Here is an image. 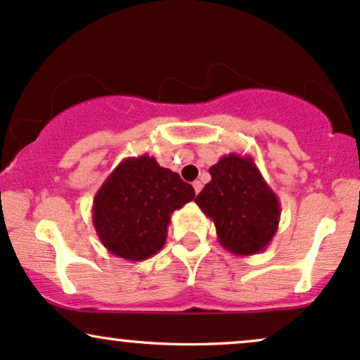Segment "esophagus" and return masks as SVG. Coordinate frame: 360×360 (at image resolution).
Segmentation results:
<instances>
[{
	"instance_id": "esophagus-1",
	"label": "esophagus",
	"mask_w": 360,
	"mask_h": 360,
	"mask_svg": "<svg viewBox=\"0 0 360 360\" xmlns=\"http://www.w3.org/2000/svg\"><path fill=\"white\" fill-rule=\"evenodd\" d=\"M193 190H195V193H198L202 190V181H193Z\"/></svg>"
}]
</instances>
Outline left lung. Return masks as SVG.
Wrapping results in <instances>:
<instances>
[{
    "label": "left lung",
    "instance_id": "obj_1",
    "mask_svg": "<svg viewBox=\"0 0 360 360\" xmlns=\"http://www.w3.org/2000/svg\"><path fill=\"white\" fill-rule=\"evenodd\" d=\"M209 173L212 180L195 202L214 221L221 246L236 256L263 252L278 231L281 205L255 158L239 153L224 155L209 168Z\"/></svg>",
    "mask_w": 360,
    "mask_h": 360
}]
</instances>
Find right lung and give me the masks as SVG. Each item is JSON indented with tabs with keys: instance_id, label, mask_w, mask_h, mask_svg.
I'll return each mask as SVG.
<instances>
[{
	"instance_id": "obj_1",
	"label": "right lung",
	"mask_w": 360,
	"mask_h": 360,
	"mask_svg": "<svg viewBox=\"0 0 360 360\" xmlns=\"http://www.w3.org/2000/svg\"><path fill=\"white\" fill-rule=\"evenodd\" d=\"M193 198L192 185L160 167L155 156H129L97 190L92 224L111 255L143 261L165 246L172 214Z\"/></svg>"
}]
</instances>
